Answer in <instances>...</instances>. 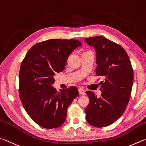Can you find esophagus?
Listing matches in <instances>:
<instances>
[{
	"label": "esophagus",
	"mask_w": 146,
	"mask_h": 146,
	"mask_svg": "<svg viewBox=\"0 0 146 146\" xmlns=\"http://www.w3.org/2000/svg\"><path fill=\"white\" fill-rule=\"evenodd\" d=\"M78 91H79V93H80V95H82V96H84L85 94V90H83V88H79L78 89Z\"/></svg>",
	"instance_id": "34e87169"
}]
</instances>
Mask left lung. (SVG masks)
I'll return each instance as SVG.
<instances>
[{
	"instance_id": "left-lung-1",
	"label": "left lung",
	"mask_w": 146,
	"mask_h": 146,
	"mask_svg": "<svg viewBox=\"0 0 146 146\" xmlns=\"http://www.w3.org/2000/svg\"><path fill=\"white\" fill-rule=\"evenodd\" d=\"M85 41L95 48L96 75L104 79L100 82V98L92 92H86L90 100L85 109L86 121L94 127H106L126 110L131 94L133 70L128 55L120 45L99 36Z\"/></svg>"
}]
</instances>
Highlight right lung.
Masks as SVG:
<instances>
[{"label": "right lung", "mask_w": 146, "mask_h": 146, "mask_svg": "<svg viewBox=\"0 0 146 146\" xmlns=\"http://www.w3.org/2000/svg\"><path fill=\"white\" fill-rule=\"evenodd\" d=\"M75 39H50L33 46L22 61L19 97L25 111L36 123L56 128L65 121L67 108L79 95L76 86L61 90L52 86L54 76L62 72L74 49L81 46Z\"/></svg>", "instance_id": "1"}]
</instances>
